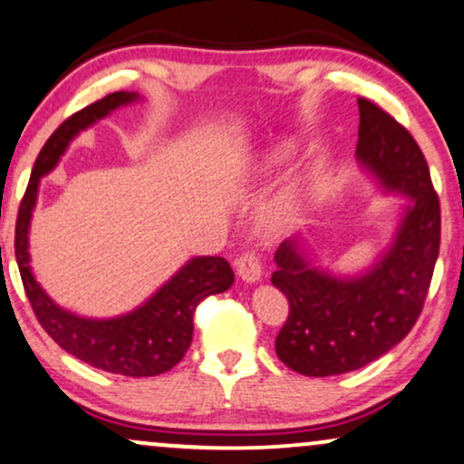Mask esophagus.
Listing matches in <instances>:
<instances>
[{
    "instance_id": "34e87169",
    "label": "esophagus",
    "mask_w": 464,
    "mask_h": 464,
    "mask_svg": "<svg viewBox=\"0 0 464 464\" xmlns=\"http://www.w3.org/2000/svg\"><path fill=\"white\" fill-rule=\"evenodd\" d=\"M236 266H237V275L242 276V281L255 283L261 278V259L255 250H246V253L239 255Z\"/></svg>"
}]
</instances>
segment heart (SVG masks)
<instances>
[{
    "label": "heart",
    "instance_id": "obj_1",
    "mask_svg": "<svg viewBox=\"0 0 464 464\" xmlns=\"http://www.w3.org/2000/svg\"><path fill=\"white\" fill-rule=\"evenodd\" d=\"M295 209H298V200H295L294 194L292 192L281 194V197H276L270 205H267L266 209L267 225L272 227L285 225V222H289V218L295 214Z\"/></svg>",
    "mask_w": 464,
    "mask_h": 464
}]
</instances>
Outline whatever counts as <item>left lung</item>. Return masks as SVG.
Segmentation results:
<instances>
[{
	"instance_id": "obj_1",
	"label": "left lung",
	"mask_w": 464,
	"mask_h": 464,
	"mask_svg": "<svg viewBox=\"0 0 464 464\" xmlns=\"http://www.w3.org/2000/svg\"><path fill=\"white\" fill-rule=\"evenodd\" d=\"M356 158L412 205L392 250L359 278H334L306 264L298 239L278 246L272 283L289 315L276 354L303 376L354 372L400 343L420 320L440 246V205L420 144L370 99H359Z\"/></svg>"
}]
</instances>
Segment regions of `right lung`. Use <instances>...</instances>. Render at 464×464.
Listing matches in <instances>:
<instances>
[{
    "instance_id": "1",
    "label": "right lung",
    "mask_w": 464,
    "mask_h": 464,
    "mask_svg": "<svg viewBox=\"0 0 464 464\" xmlns=\"http://www.w3.org/2000/svg\"><path fill=\"white\" fill-rule=\"evenodd\" d=\"M136 99L133 92H111L75 111L55 130L38 153L14 228V255L21 281L36 320L60 348L97 370L142 378L172 370L192 343L194 311L208 295L233 285L231 266L225 256H197L186 264L147 304L114 320H83L60 309L43 292L30 270L27 227L36 203L38 179L58 164L66 144L82 130L111 110Z\"/></svg>"
}]
</instances>
